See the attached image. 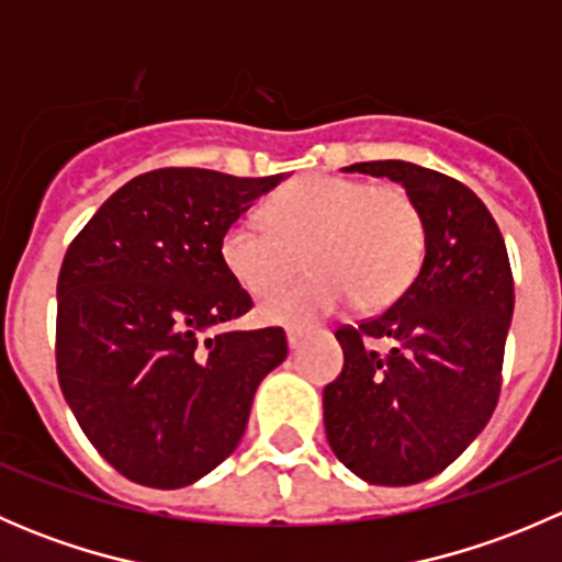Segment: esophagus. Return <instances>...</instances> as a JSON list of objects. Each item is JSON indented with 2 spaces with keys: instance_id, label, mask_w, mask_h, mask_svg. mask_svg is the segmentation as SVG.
<instances>
[{
  "instance_id": "obj_1",
  "label": "esophagus",
  "mask_w": 562,
  "mask_h": 562,
  "mask_svg": "<svg viewBox=\"0 0 562 562\" xmlns=\"http://www.w3.org/2000/svg\"><path fill=\"white\" fill-rule=\"evenodd\" d=\"M302 339H304L302 328H288V348L296 350L299 345H302Z\"/></svg>"
}]
</instances>
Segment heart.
<instances>
[{
	"label": "heart",
	"mask_w": 562,
	"mask_h": 562,
	"mask_svg": "<svg viewBox=\"0 0 562 562\" xmlns=\"http://www.w3.org/2000/svg\"><path fill=\"white\" fill-rule=\"evenodd\" d=\"M260 217L234 220L220 241L228 274L258 304L260 321L302 326L331 315L356 299L367 313L400 302L427 252V228L416 201L396 184L315 173L293 181ZM316 277L274 292L303 268Z\"/></svg>",
	"instance_id": "obj_1"
}]
</instances>
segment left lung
Segmentation results:
<instances>
[{"instance_id":"obj_1","label":"left lung","mask_w":562,"mask_h":562,"mask_svg":"<svg viewBox=\"0 0 562 562\" xmlns=\"http://www.w3.org/2000/svg\"><path fill=\"white\" fill-rule=\"evenodd\" d=\"M416 201L427 252L386 313L337 331L345 367L323 389V424L339 462L370 484L407 486L449 468L501 396L514 277L506 241L470 187L402 160L356 162ZM383 338L389 351H378Z\"/></svg>"}]
</instances>
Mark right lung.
Masks as SVG:
<instances>
[{
    "instance_id": "right-lung-1",
    "label": "right lung",
    "mask_w": 562,
    "mask_h": 562,
    "mask_svg": "<svg viewBox=\"0 0 562 562\" xmlns=\"http://www.w3.org/2000/svg\"><path fill=\"white\" fill-rule=\"evenodd\" d=\"M282 179L140 173L67 247L56 375L83 435L124 479L155 490L203 479L239 446L255 389L285 361L280 326L209 334L252 310L220 258L225 228Z\"/></svg>"
}]
</instances>
